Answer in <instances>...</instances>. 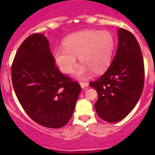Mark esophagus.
I'll return each instance as SVG.
<instances>
[{"label": "esophagus", "mask_w": 155, "mask_h": 155, "mask_svg": "<svg viewBox=\"0 0 155 155\" xmlns=\"http://www.w3.org/2000/svg\"><path fill=\"white\" fill-rule=\"evenodd\" d=\"M80 86L83 87V88H85V87L88 86V83L87 82H80Z\"/></svg>", "instance_id": "obj_1"}]
</instances>
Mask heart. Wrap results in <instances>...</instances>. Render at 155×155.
<instances>
[{
  "label": "heart",
  "instance_id": "b5f03b06",
  "mask_svg": "<svg viewBox=\"0 0 155 155\" xmlns=\"http://www.w3.org/2000/svg\"><path fill=\"white\" fill-rule=\"evenodd\" d=\"M115 38L107 30H87L68 36L63 47H56L53 55L56 64L63 73L68 74L76 63V56L82 63L75 69V75L85 78L91 71L102 72L110 65Z\"/></svg>",
  "mask_w": 155,
  "mask_h": 155
}]
</instances>
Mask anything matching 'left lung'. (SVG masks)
<instances>
[{
	"mask_svg": "<svg viewBox=\"0 0 155 155\" xmlns=\"http://www.w3.org/2000/svg\"><path fill=\"white\" fill-rule=\"evenodd\" d=\"M117 54L105 73L90 86L97 91L94 104L102 120L114 123L134 108L144 87L145 68L139 43L129 30H118Z\"/></svg>",
	"mask_w": 155,
	"mask_h": 155,
	"instance_id": "obj_1",
	"label": "left lung"
}]
</instances>
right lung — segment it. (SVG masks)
<instances>
[{"mask_svg": "<svg viewBox=\"0 0 155 155\" xmlns=\"http://www.w3.org/2000/svg\"><path fill=\"white\" fill-rule=\"evenodd\" d=\"M11 75L18 100L33 120L55 129L68 124L81 87L60 72L44 35L33 34L24 40L13 58Z\"/></svg>", "mask_w": 155, "mask_h": 155, "instance_id": "add662e5", "label": "right lung"}]
</instances>
